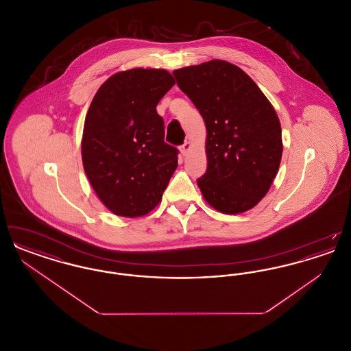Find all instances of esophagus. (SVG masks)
<instances>
[{"mask_svg": "<svg viewBox=\"0 0 351 351\" xmlns=\"http://www.w3.org/2000/svg\"><path fill=\"white\" fill-rule=\"evenodd\" d=\"M191 147H192V145L189 143V142H184L183 146L180 147V151H182V155L183 156H185L188 152H189V150H191Z\"/></svg>", "mask_w": 351, "mask_h": 351, "instance_id": "obj_1", "label": "esophagus"}]
</instances>
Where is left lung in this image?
Returning a JSON list of instances; mask_svg holds the SVG:
<instances>
[{
  "label": "left lung",
  "instance_id": "obj_1",
  "mask_svg": "<svg viewBox=\"0 0 351 351\" xmlns=\"http://www.w3.org/2000/svg\"><path fill=\"white\" fill-rule=\"evenodd\" d=\"M206 126V172L197 185L226 215L250 210L267 195L283 154L278 114L259 86L225 60L173 71Z\"/></svg>",
  "mask_w": 351,
  "mask_h": 351
}]
</instances>
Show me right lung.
Returning a JSON list of instances; mask_svg holds the SVG:
<instances>
[{
    "instance_id": "add662e5",
    "label": "right lung",
    "mask_w": 351,
    "mask_h": 351,
    "mask_svg": "<svg viewBox=\"0 0 351 351\" xmlns=\"http://www.w3.org/2000/svg\"><path fill=\"white\" fill-rule=\"evenodd\" d=\"M166 69L133 68L101 85L84 122L82 158L88 180L114 215L141 217L162 200L179 150L165 142L156 105L173 86Z\"/></svg>"
}]
</instances>
